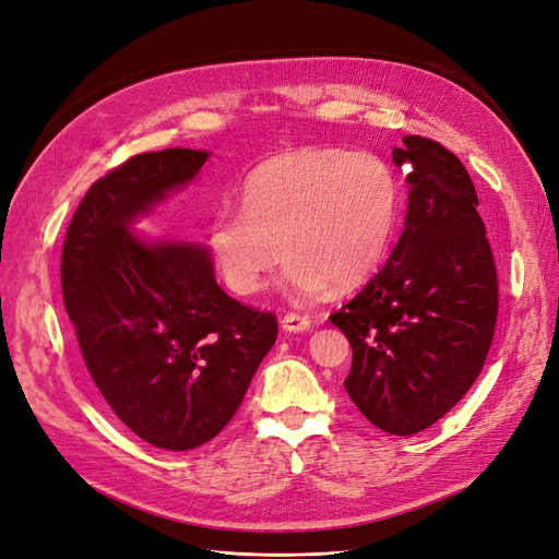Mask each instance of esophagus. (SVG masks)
Segmentation results:
<instances>
[{
	"instance_id": "obj_1",
	"label": "esophagus",
	"mask_w": 559,
	"mask_h": 559,
	"mask_svg": "<svg viewBox=\"0 0 559 559\" xmlns=\"http://www.w3.org/2000/svg\"><path fill=\"white\" fill-rule=\"evenodd\" d=\"M281 326L285 332H295V334L308 332V329H311V318L301 313H285L281 320Z\"/></svg>"
}]
</instances>
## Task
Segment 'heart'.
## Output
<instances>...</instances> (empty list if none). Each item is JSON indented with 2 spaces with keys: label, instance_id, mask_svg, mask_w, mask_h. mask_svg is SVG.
Returning a JSON list of instances; mask_svg holds the SVG:
<instances>
[{
  "label": "heart",
  "instance_id": "heart-1",
  "mask_svg": "<svg viewBox=\"0 0 559 559\" xmlns=\"http://www.w3.org/2000/svg\"><path fill=\"white\" fill-rule=\"evenodd\" d=\"M399 204V177L378 154L341 147L283 152L246 177L241 212L214 216L210 251L235 295H258L285 258V290L318 297L329 283L353 287L376 272L394 235Z\"/></svg>",
  "mask_w": 559,
  "mask_h": 559
}]
</instances>
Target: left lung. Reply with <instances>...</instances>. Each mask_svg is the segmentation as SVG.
I'll use <instances>...</instances> for the list:
<instances>
[{
	"mask_svg": "<svg viewBox=\"0 0 559 559\" xmlns=\"http://www.w3.org/2000/svg\"><path fill=\"white\" fill-rule=\"evenodd\" d=\"M405 230L386 264L332 320L353 345L345 380L361 415L391 436L442 419L479 378L498 322V269L465 165L407 135Z\"/></svg>",
	"mask_w": 559,
	"mask_h": 559,
	"instance_id": "left-lung-1",
	"label": "left lung"
}]
</instances>
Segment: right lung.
<instances>
[{
    "label": "right lung",
    "instance_id": "obj_1",
    "mask_svg": "<svg viewBox=\"0 0 559 559\" xmlns=\"http://www.w3.org/2000/svg\"><path fill=\"white\" fill-rule=\"evenodd\" d=\"M206 156L175 147L117 165L80 200L61 246V295L94 384L138 438L168 451L218 436L278 336L274 313L221 290L206 248L129 233Z\"/></svg>",
    "mask_w": 559,
    "mask_h": 559
}]
</instances>
